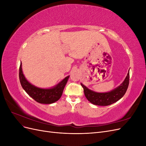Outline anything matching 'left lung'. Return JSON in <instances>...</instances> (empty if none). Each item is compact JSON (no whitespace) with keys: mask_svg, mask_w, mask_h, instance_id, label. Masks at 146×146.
<instances>
[{"mask_svg":"<svg viewBox=\"0 0 146 146\" xmlns=\"http://www.w3.org/2000/svg\"><path fill=\"white\" fill-rule=\"evenodd\" d=\"M129 78L130 73L129 72L125 80L120 86L111 91L105 93L94 92L88 89L82 83L81 85L83 88L85 97L91 103L96 105L107 106L116 102L124 96L129 85Z\"/></svg>","mask_w":146,"mask_h":146,"instance_id":"1","label":"left lung"}]
</instances>
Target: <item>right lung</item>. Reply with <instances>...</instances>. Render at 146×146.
<instances>
[{
	"mask_svg": "<svg viewBox=\"0 0 146 146\" xmlns=\"http://www.w3.org/2000/svg\"><path fill=\"white\" fill-rule=\"evenodd\" d=\"M19 80L25 92L37 102L50 104L58 100L63 94V91L69 76L66 77L58 85L50 89H41L30 84L25 78L22 70V63L19 67Z\"/></svg>",
	"mask_w": 146,
	"mask_h": 146,
	"instance_id": "1",
	"label": "right lung"
}]
</instances>
